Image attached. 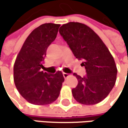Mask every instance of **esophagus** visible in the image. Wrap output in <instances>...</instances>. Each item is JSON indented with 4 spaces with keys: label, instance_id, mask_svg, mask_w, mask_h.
I'll list each match as a JSON object with an SVG mask.
<instances>
[{
    "label": "esophagus",
    "instance_id": "obj_1",
    "mask_svg": "<svg viewBox=\"0 0 128 128\" xmlns=\"http://www.w3.org/2000/svg\"><path fill=\"white\" fill-rule=\"evenodd\" d=\"M63 76H64V78L66 79V78H68L70 76V74H68V73H63Z\"/></svg>",
    "mask_w": 128,
    "mask_h": 128
}]
</instances>
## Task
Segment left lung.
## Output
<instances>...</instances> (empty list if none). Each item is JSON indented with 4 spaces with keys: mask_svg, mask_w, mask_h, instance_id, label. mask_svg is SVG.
<instances>
[{
    "mask_svg": "<svg viewBox=\"0 0 128 128\" xmlns=\"http://www.w3.org/2000/svg\"><path fill=\"white\" fill-rule=\"evenodd\" d=\"M59 32L86 69L84 78L74 74L78 84L72 89L73 97L82 104H98L115 84L118 70L114 58L100 37L85 24L69 22L63 24Z\"/></svg>",
    "mask_w": 128,
    "mask_h": 128,
    "instance_id": "obj_1",
    "label": "left lung"
}]
</instances>
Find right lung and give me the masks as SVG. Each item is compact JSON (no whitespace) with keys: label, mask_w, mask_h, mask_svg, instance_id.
<instances>
[{"label":"right lung","mask_w":128,"mask_h":128,"mask_svg":"<svg viewBox=\"0 0 128 128\" xmlns=\"http://www.w3.org/2000/svg\"><path fill=\"white\" fill-rule=\"evenodd\" d=\"M60 24L48 23L34 29L27 38L14 65V80L20 95L30 104L45 105L55 101L64 78L60 71L44 72L47 49L55 40Z\"/></svg>","instance_id":"add662e5"}]
</instances>
